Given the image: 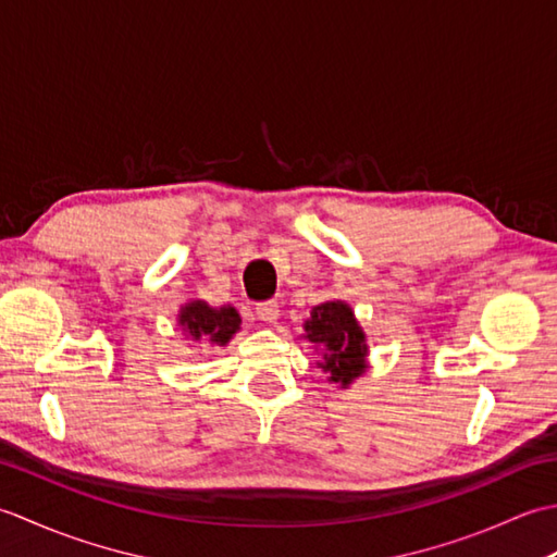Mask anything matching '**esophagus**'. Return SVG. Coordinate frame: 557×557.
Returning <instances> with one entry per match:
<instances>
[{"label":"esophagus","mask_w":557,"mask_h":557,"mask_svg":"<svg viewBox=\"0 0 557 557\" xmlns=\"http://www.w3.org/2000/svg\"><path fill=\"white\" fill-rule=\"evenodd\" d=\"M256 315L260 318V321H265V323H275L277 315H280L277 301L275 299H268V301L256 304Z\"/></svg>","instance_id":"esophagus-1"}]
</instances>
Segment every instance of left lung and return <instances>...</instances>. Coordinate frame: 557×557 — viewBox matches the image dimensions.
Returning <instances> with one entry per match:
<instances>
[{"mask_svg": "<svg viewBox=\"0 0 557 557\" xmlns=\"http://www.w3.org/2000/svg\"><path fill=\"white\" fill-rule=\"evenodd\" d=\"M304 327L306 339L325 351V363H321V369L330 373V381L349 385L354 377L363 373V333L347 304L325 301L315 306Z\"/></svg>", "mask_w": 557, "mask_h": 557, "instance_id": "8db88e82", "label": "left lung"}]
</instances>
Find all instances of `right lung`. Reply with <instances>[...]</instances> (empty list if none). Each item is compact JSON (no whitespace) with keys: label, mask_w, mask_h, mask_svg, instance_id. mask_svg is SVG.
Listing matches in <instances>:
<instances>
[{"label":"right lung","mask_w":557,"mask_h":557,"mask_svg":"<svg viewBox=\"0 0 557 557\" xmlns=\"http://www.w3.org/2000/svg\"><path fill=\"white\" fill-rule=\"evenodd\" d=\"M242 318L232 306H222V309H210L203 301H191L184 306L180 313V325L184 333L194 339L206 337L212 345H227L232 335L239 330Z\"/></svg>","instance_id":"1"}]
</instances>
